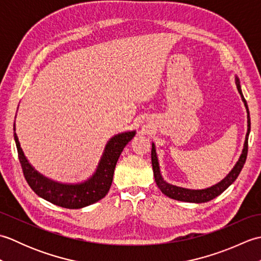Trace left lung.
Returning <instances> with one entry per match:
<instances>
[{
  "label": "left lung",
  "mask_w": 261,
  "mask_h": 261,
  "mask_svg": "<svg viewBox=\"0 0 261 261\" xmlns=\"http://www.w3.org/2000/svg\"><path fill=\"white\" fill-rule=\"evenodd\" d=\"M236 85H237V88H238V92H239L240 95H241L242 102L245 103V107L247 109L248 130H247L246 140H245V145H243L242 152L240 154L239 159H238L237 164L234 165V167L232 168L230 173L226 175L222 180L219 181L218 184H215V185L207 187V188H204V190H190V188H184V187L171 185L163 178L162 173H160V167H159L158 157H157V152H156V146H154V143L152 142L151 164H152L154 180H156V184L159 187V190L162 191L166 196L177 199V201H182V202L205 203V202L211 201V199L215 198L216 196H219L220 194H222L226 190V188H228L232 184V182H233L238 178V176H239L240 171L243 168V165H245L246 159H247L248 138H249V134H250V115H249V109H248V105H247V101L245 99V97H243L241 86H240V81H239V79H238V77H236Z\"/></svg>",
  "instance_id": "1"
}]
</instances>
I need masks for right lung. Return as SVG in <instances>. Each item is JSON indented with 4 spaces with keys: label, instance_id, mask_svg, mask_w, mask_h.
I'll list each match as a JSON object with an SVG mask.
<instances>
[{
    "label": "right lung",
    "instance_id": "right-lung-1",
    "mask_svg": "<svg viewBox=\"0 0 261 261\" xmlns=\"http://www.w3.org/2000/svg\"><path fill=\"white\" fill-rule=\"evenodd\" d=\"M15 131V123L13 124ZM136 136V131H126L115 135L108 141L96 170L90 178L71 184L55 181L43 176L29 163L22 150L18 136L14 132V140L18 149L19 160L28 184L38 196L65 208H82L96 203L107 195L112 185L113 174L120 154L127 142Z\"/></svg>",
    "mask_w": 261,
    "mask_h": 261
}]
</instances>
